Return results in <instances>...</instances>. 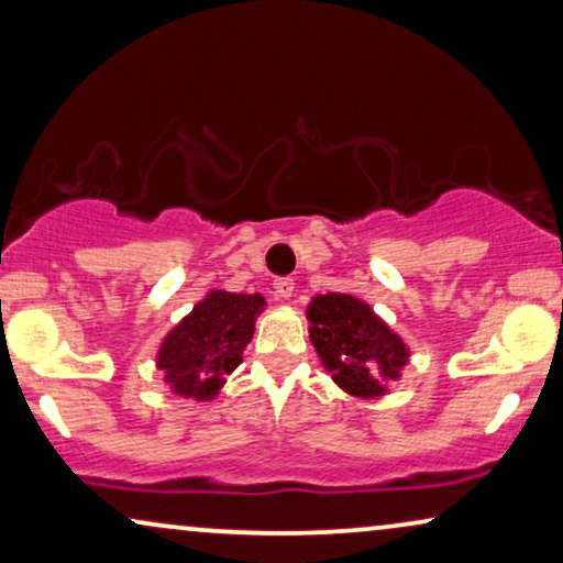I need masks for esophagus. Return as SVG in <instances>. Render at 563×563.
Instances as JSON below:
<instances>
[{
	"label": "esophagus",
	"instance_id": "34e87169",
	"mask_svg": "<svg viewBox=\"0 0 563 563\" xmlns=\"http://www.w3.org/2000/svg\"><path fill=\"white\" fill-rule=\"evenodd\" d=\"M274 289H276V297L289 299L291 295H295V279H289V276H282V279L274 282Z\"/></svg>",
	"mask_w": 563,
	"mask_h": 563
}]
</instances>
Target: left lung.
<instances>
[{"mask_svg":"<svg viewBox=\"0 0 563 563\" xmlns=\"http://www.w3.org/2000/svg\"><path fill=\"white\" fill-rule=\"evenodd\" d=\"M310 338L338 387L353 397H379L407 364V345L384 325L372 307L351 295L312 299Z\"/></svg>","mask_w":563,"mask_h":563,"instance_id":"1","label":"left lung"}]
</instances>
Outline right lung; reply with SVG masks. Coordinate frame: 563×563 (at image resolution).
Instances as JSON below:
<instances>
[{
	"mask_svg": "<svg viewBox=\"0 0 563 563\" xmlns=\"http://www.w3.org/2000/svg\"><path fill=\"white\" fill-rule=\"evenodd\" d=\"M261 295L210 291L158 351L166 382L181 397L212 399L225 376L241 364V353L253 338L256 314L264 310Z\"/></svg>",
	"mask_w": 563,
	"mask_h": 563,
	"instance_id": "right-lung-1",
	"label": "right lung"
}]
</instances>
